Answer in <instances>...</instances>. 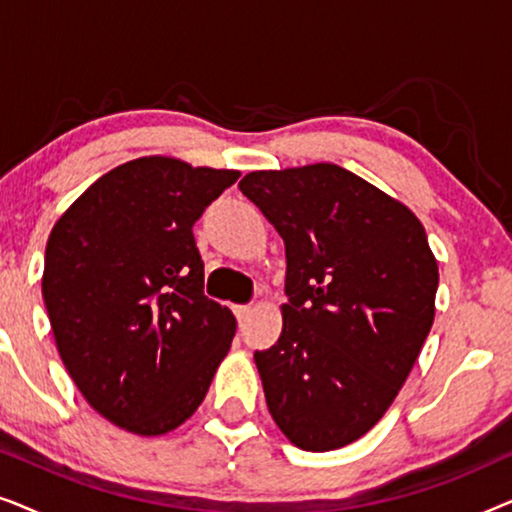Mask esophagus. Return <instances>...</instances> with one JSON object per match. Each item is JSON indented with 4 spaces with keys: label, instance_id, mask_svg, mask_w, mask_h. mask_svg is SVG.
Instances as JSON below:
<instances>
[{
    "label": "esophagus",
    "instance_id": "obj_1",
    "mask_svg": "<svg viewBox=\"0 0 512 512\" xmlns=\"http://www.w3.org/2000/svg\"><path fill=\"white\" fill-rule=\"evenodd\" d=\"M233 312H235L237 321H244V319H247L249 314H251V305H235Z\"/></svg>",
    "mask_w": 512,
    "mask_h": 512
}]
</instances>
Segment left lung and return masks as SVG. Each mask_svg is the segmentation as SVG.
<instances>
[{"label": "left lung", "instance_id": "obj_1", "mask_svg": "<svg viewBox=\"0 0 512 512\" xmlns=\"http://www.w3.org/2000/svg\"><path fill=\"white\" fill-rule=\"evenodd\" d=\"M240 191L286 249L282 335L254 354L268 410L300 450H338L408 380L436 314V256L403 202L340 165L249 172Z\"/></svg>", "mask_w": 512, "mask_h": 512}]
</instances>
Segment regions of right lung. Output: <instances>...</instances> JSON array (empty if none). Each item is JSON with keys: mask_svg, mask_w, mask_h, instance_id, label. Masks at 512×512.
I'll use <instances>...</instances> for the list:
<instances>
[{"mask_svg": "<svg viewBox=\"0 0 512 512\" xmlns=\"http://www.w3.org/2000/svg\"><path fill=\"white\" fill-rule=\"evenodd\" d=\"M240 172L146 156L114 167L60 216L41 293L83 398L111 424L163 436L226 359L237 321L205 296L193 223Z\"/></svg>", "mask_w": 512, "mask_h": 512, "instance_id": "1", "label": "right lung"}]
</instances>
